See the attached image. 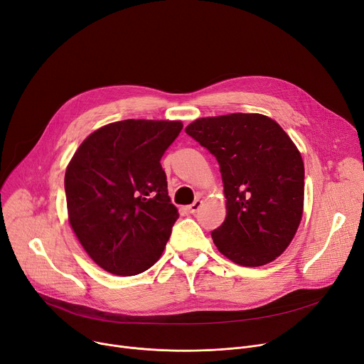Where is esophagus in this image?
<instances>
[{
    "label": "esophagus",
    "instance_id": "34e87169",
    "mask_svg": "<svg viewBox=\"0 0 364 364\" xmlns=\"http://www.w3.org/2000/svg\"><path fill=\"white\" fill-rule=\"evenodd\" d=\"M200 207H202V200L200 199H196L191 207H188V211H191L192 214H195V213H198L199 210H200Z\"/></svg>",
    "mask_w": 364,
    "mask_h": 364
}]
</instances>
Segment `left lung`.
<instances>
[{
    "label": "left lung",
    "mask_w": 364,
    "mask_h": 364,
    "mask_svg": "<svg viewBox=\"0 0 364 364\" xmlns=\"http://www.w3.org/2000/svg\"><path fill=\"white\" fill-rule=\"evenodd\" d=\"M186 132L220 165L226 220L211 233L218 251L247 267L274 262L304 214L305 166L291 138L257 113L196 119Z\"/></svg>",
    "instance_id": "1"
}]
</instances>
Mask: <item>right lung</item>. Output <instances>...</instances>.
I'll list each match as a JSON object with an SVG mask.
<instances>
[{
	"label": "right lung",
	"instance_id": "add662e5",
	"mask_svg": "<svg viewBox=\"0 0 364 364\" xmlns=\"http://www.w3.org/2000/svg\"><path fill=\"white\" fill-rule=\"evenodd\" d=\"M180 120L128 119L92 132L65 171L68 221L104 271L132 277L161 259L178 210L161 159Z\"/></svg>",
	"mask_w": 364,
	"mask_h": 364
}]
</instances>
